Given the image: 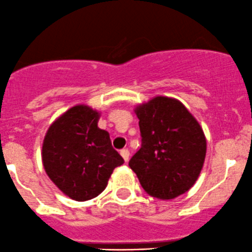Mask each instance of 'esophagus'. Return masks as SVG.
<instances>
[{"label": "esophagus", "mask_w": 252, "mask_h": 252, "mask_svg": "<svg viewBox=\"0 0 252 252\" xmlns=\"http://www.w3.org/2000/svg\"><path fill=\"white\" fill-rule=\"evenodd\" d=\"M120 154L123 156L124 160L128 161V159H129V151H128V149H121Z\"/></svg>", "instance_id": "1"}]
</instances>
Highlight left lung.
I'll list each match as a JSON object with an SVG mask.
<instances>
[{"instance_id": "left-lung-1", "label": "left lung", "mask_w": 252, "mask_h": 252, "mask_svg": "<svg viewBox=\"0 0 252 252\" xmlns=\"http://www.w3.org/2000/svg\"><path fill=\"white\" fill-rule=\"evenodd\" d=\"M142 146L128 161L142 188L173 200L192 188L205 163L202 127L179 100L156 96L136 108Z\"/></svg>"}]
</instances>
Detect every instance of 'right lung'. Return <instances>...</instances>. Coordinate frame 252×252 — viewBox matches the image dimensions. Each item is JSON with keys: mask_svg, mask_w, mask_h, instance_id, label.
I'll use <instances>...</instances> for the list:
<instances>
[{"mask_svg": "<svg viewBox=\"0 0 252 252\" xmlns=\"http://www.w3.org/2000/svg\"><path fill=\"white\" fill-rule=\"evenodd\" d=\"M99 113L76 105L47 129L42 143V164L52 183L68 197H96L124 159L111 146L110 136L98 127Z\"/></svg>", "mask_w": 252, "mask_h": 252, "instance_id": "1", "label": "right lung"}]
</instances>
